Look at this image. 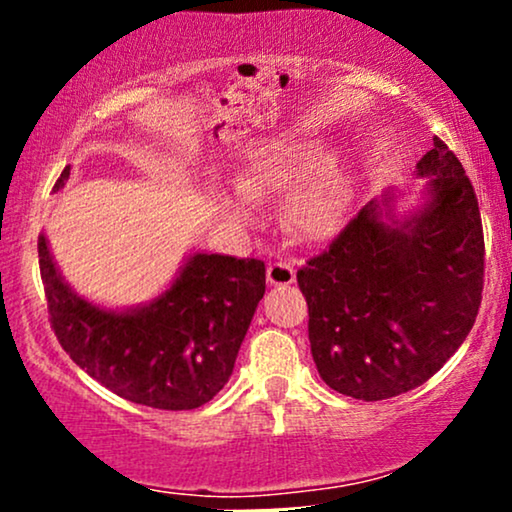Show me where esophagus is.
I'll return each instance as SVG.
<instances>
[{
	"label": "esophagus",
	"mask_w": 512,
	"mask_h": 512,
	"mask_svg": "<svg viewBox=\"0 0 512 512\" xmlns=\"http://www.w3.org/2000/svg\"><path fill=\"white\" fill-rule=\"evenodd\" d=\"M269 286H289L296 281V269L286 262H272L267 267Z\"/></svg>",
	"instance_id": "obj_1"
}]
</instances>
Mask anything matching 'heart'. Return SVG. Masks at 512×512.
Instances as JSON below:
<instances>
[{
    "label": "heart",
    "instance_id": "b5f03b06",
    "mask_svg": "<svg viewBox=\"0 0 512 512\" xmlns=\"http://www.w3.org/2000/svg\"><path fill=\"white\" fill-rule=\"evenodd\" d=\"M320 142H276L252 151L238 175L240 192L221 204L236 221H252L255 202L286 199V221L305 240H327L346 216V182Z\"/></svg>",
    "mask_w": 512,
    "mask_h": 512
}]
</instances>
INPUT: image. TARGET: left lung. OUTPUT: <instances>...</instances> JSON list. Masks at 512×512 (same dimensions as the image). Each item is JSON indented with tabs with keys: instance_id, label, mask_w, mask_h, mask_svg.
<instances>
[{
	"instance_id": "left-lung-1",
	"label": "left lung",
	"mask_w": 512,
	"mask_h": 512,
	"mask_svg": "<svg viewBox=\"0 0 512 512\" xmlns=\"http://www.w3.org/2000/svg\"><path fill=\"white\" fill-rule=\"evenodd\" d=\"M416 175L428 180L419 209L399 219L387 190L296 274L317 373L363 402L424 385L460 349L481 305L484 231L472 182L438 137Z\"/></svg>"
}]
</instances>
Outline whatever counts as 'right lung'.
I'll use <instances>...</instances> for the list:
<instances>
[{
    "label": "right lung",
    "instance_id": "add662e5",
    "mask_svg": "<svg viewBox=\"0 0 512 512\" xmlns=\"http://www.w3.org/2000/svg\"><path fill=\"white\" fill-rule=\"evenodd\" d=\"M67 180L69 166L55 190ZM38 257L62 349L110 392L154 409H197L223 390L264 296L262 260L195 252L154 301L108 310L72 291L45 236Z\"/></svg>",
    "mask_w": 512,
    "mask_h": 512
}]
</instances>
